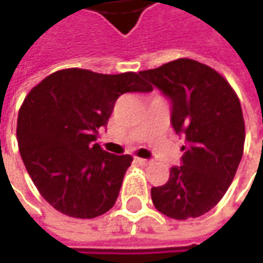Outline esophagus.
Masks as SVG:
<instances>
[{"instance_id":"34e87169","label":"esophagus","mask_w":263,"mask_h":263,"mask_svg":"<svg viewBox=\"0 0 263 263\" xmlns=\"http://www.w3.org/2000/svg\"><path fill=\"white\" fill-rule=\"evenodd\" d=\"M136 162H139L140 165H149V159H143V158H136Z\"/></svg>"}]
</instances>
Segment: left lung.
Instances as JSON below:
<instances>
[{
    "label": "left lung",
    "instance_id": "1",
    "mask_svg": "<svg viewBox=\"0 0 263 263\" xmlns=\"http://www.w3.org/2000/svg\"><path fill=\"white\" fill-rule=\"evenodd\" d=\"M140 74L171 99L173 127L186 137L183 165L170 170L164 186L151 189L152 202L174 219L200 217L226 195L243 157L240 99L226 77L190 58Z\"/></svg>",
    "mask_w": 263,
    "mask_h": 263
}]
</instances>
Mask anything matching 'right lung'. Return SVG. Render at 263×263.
I'll list each match as a JSON object with an SVG mask.
<instances>
[{
    "label": "right lung",
    "mask_w": 263,
    "mask_h": 263,
    "mask_svg": "<svg viewBox=\"0 0 263 263\" xmlns=\"http://www.w3.org/2000/svg\"><path fill=\"white\" fill-rule=\"evenodd\" d=\"M137 73L101 74L64 68L46 76L18 109L17 140L37 192L67 217L89 219L116 203L133 158L93 143L116 101L126 92H151Z\"/></svg>",
    "instance_id": "obj_1"
}]
</instances>
